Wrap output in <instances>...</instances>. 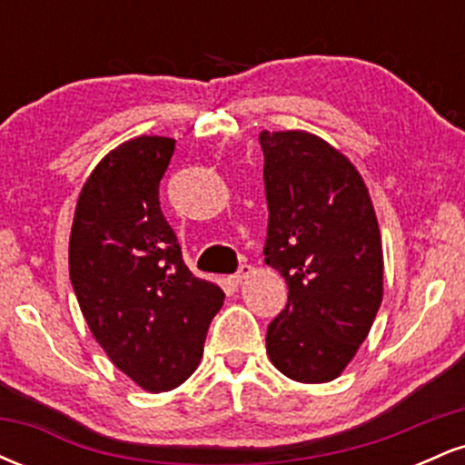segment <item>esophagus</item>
<instances>
[{"label":"esophagus","mask_w":465,"mask_h":465,"mask_svg":"<svg viewBox=\"0 0 465 465\" xmlns=\"http://www.w3.org/2000/svg\"><path fill=\"white\" fill-rule=\"evenodd\" d=\"M251 273H253V266H251V264H240V269L236 271V275H232V282H233V284H242V282L247 280Z\"/></svg>","instance_id":"esophagus-1"}]
</instances>
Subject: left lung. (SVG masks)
<instances>
[{"mask_svg": "<svg viewBox=\"0 0 465 465\" xmlns=\"http://www.w3.org/2000/svg\"><path fill=\"white\" fill-rule=\"evenodd\" d=\"M269 203L264 262L288 302L266 330V354L291 381L343 373L382 302V240L365 181L332 143L308 131H262Z\"/></svg>", "mask_w": 465, "mask_h": 465, "instance_id": "1", "label": "left lung"}]
</instances>
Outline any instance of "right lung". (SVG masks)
Returning a JSON list of instances; mask_svg holds the SVG:
<instances>
[{"mask_svg":"<svg viewBox=\"0 0 465 465\" xmlns=\"http://www.w3.org/2000/svg\"><path fill=\"white\" fill-rule=\"evenodd\" d=\"M173 137L114 148L84 181L69 233V280L84 322L111 362L143 391L179 387L203 359L223 288L181 258L159 207Z\"/></svg>","mask_w":465,"mask_h":465,"instance_id":"1","label":"right lung"}]
</instances>
